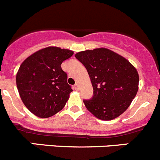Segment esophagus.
<instances>
[{
    "mask_svg": "<svg viewBox=\"0 0 160 160\" xmlns=\"http://www.w3.org/2000/svg\"><path fill=\"white\" fill-rule=\"evenodd\" d=\"M74 89H75V90H78V89H79V86H78V83H75V84H74Z\"/></svg>",
    "mask_w": 160,
    "mask_h": 160,
    "instance_id": "obj_1",
    "label": "esophagus"
}]
</instances>
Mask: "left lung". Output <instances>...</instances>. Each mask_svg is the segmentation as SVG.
Returning a JSON list of instances; mask_svg holds the SVG:
<instances>
[{
  "instance_id": "8db88e82",
  "label": "left lung",
  "mask_w": 160,
  "mask_h": 160,
  "mask_svg": "<svg viewBox=\"0 0 160 160\" xmlns=\"http://www.w3.org/2000/svg\"><path fill=\"white\" fill-rule=\"evenodd\" d=\"M75 57L86 68L93 96L86 108L101 120L117 118L129 108L138 90L139 75L124 57L105 48L86 50Z\"/></svg>"
}]
</instances>
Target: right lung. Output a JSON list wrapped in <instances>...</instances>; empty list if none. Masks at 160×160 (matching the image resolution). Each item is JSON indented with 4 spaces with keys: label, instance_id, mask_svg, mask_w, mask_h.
<instances>
[{
    "label": "right lung",
    "instance_id": "right-lung-1",
    "mask_svg": "<svg viewBox=\"0 0 160 160\" xmlns=\"http://www.w3.org/2000/svg\"><path fill=\"white\" fill-rule=\"evenodd\" d=\"M74 54L58 47H47L27 57L16 74L21 100L30 112L48 118L63 108L72 92L61 63Z\"/></svg>",
    "mask_w": 160,
    "mask_h": 160
}]
</instances>
